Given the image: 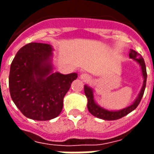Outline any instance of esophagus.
Here are the masks:
<instances>
[{
    "mask_svg": "<svg viewBox=\"0 0 154 154\" xmlns=\"http://www.w3.org/2000/svg\"><path fill=\"white\" fill-rule=\"evenodd\" d=\"M80 78L83 81V82H90L91 79V76L87 73H82L80 76Z\"/></svg>",
    "mask_w": 154,
    "mask_h": 154,
    "instance_id": "1",
    "label": "esophagus"
}]
</instances>
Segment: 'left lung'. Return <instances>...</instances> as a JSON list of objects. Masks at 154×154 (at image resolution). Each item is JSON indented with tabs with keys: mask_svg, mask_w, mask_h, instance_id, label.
Instances as JSON below:
<instances>
[{
	"mask_svg": "<svg viewBox=\"0 0 154 154\" xmlns=\"http://www.w3.org/2000/svg\"><path fill=\"white\" fill-rule=\"evenodd\" d=\"M130 59H132L140 64L141 68V71H142V75H143V78H144V82H143V86L141 88L140 94H138L137 98L133 102L132 104H131L128 107H126L125 109L118 110V111H111V110H108L100 107L98 105L96 102L94 101V93H93V89L87 85L84 86V91L86 94L88 103H87V109H88L89 112H91L93 116L96 117L100 119L103 120H108V121H112L117 120L119 118H122L125 117L126 115L132 112L133 110H135L139 103H140L141 99L143 97L144 90H145V86H146V80H147V72H146V67H145V63H144V59L142 58L140 54L137 53L136 51L134 50H131L129 53Z\"/></svg>",
	"mask_w": 154,
	"mask_h": 154,
	"instance_id": "obj_1",
	"label": "left lung"
}]
</instances>
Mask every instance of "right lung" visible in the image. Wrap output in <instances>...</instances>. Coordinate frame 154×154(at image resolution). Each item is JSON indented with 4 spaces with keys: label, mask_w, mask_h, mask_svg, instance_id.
I'll return each instance as SVG.
<instances>
[{
    "label": "right lung",
    "mask_w": 154,
    "mask_h": 154,
    "mask_svg": "<svg viewBox=\"0 0 154 154\" xmlns=\"http://www.w3.org/2000/svg\"><path fill=\"white\" fill-rule=\"evenodd\" d=\"M53 48L32 42L23 46L10 65L9 87L11 99L28 118L48 121L58 117L63 98L77 74L53 72Z\"/></svg>",
    "instance_id": "obj_1"
}]
</instances>
